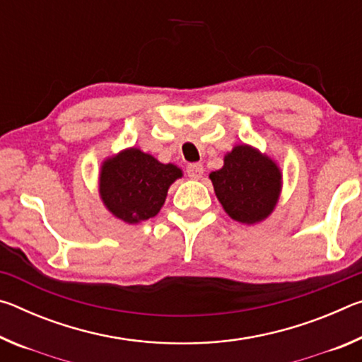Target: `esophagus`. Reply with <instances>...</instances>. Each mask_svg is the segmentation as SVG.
Wrapping results in <instances>:
<instances>
[{
	"label": "esophagus",
	"instance_id": "esophagus-1",
	"mask_svg": "<svg viewBox=\"0 0 362 362\" xmlns=\"http://www.w3.org/2000/svg\"><path fill=\"white\" fill-rule=\"evenodd\" d=\"M187 174H188L189 179H194V180L201 179V177H203V174H204V168H203V164H201V163H193V164H189V166L187 168Z\"/></svg>",
	"mask_w": 362,
	"mask_h": 362
}]
</instances>
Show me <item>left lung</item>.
Listing matches in <instances>:
<instances>
[{"label": "left lung", "instance_id": "8db88e82", "mask_svg": "<svg viewBox=\"0 0 362 362\" xmlns=\"http://www.w3.org/2000/svg\"><path fill=\"white\" fill-rule=\"evenodd\" d=\"M209 179L223 211L244 225L260 223L272 216L283 189L278 163L247 144L233 146L223 156V166Z\"/></svg>", "mask_w": 362, "mask_h": 362}]
</instances>
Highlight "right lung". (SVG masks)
Returning a JSON list of instances; mask_svg holds the SVG:
<instances>
[{
  "mask_svg": "<svg viewBox=\"0 0 362 362\" xmlns=\"http://www.w3.org/2000/svg\"><path fill=\"white\" fill-rule=\"evenodd\" d=\"M182 175L175 164H164L150 153L131 146L102 161L99 194L113 217L136 225L161 211L169 187Z\"/></svg>",
  "mask_w": 362,
  "mask_h": 362,
  "instance_id": "add662e5",
  "label": "right lung"
}]
</instances>
